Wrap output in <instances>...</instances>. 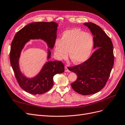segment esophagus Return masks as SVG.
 I'll return each mask as SVG.
<instances>
[{"label":"esophagus","instance_id":"34e87169","mask_svg":"<svg viewBox=\"0 0 125 125\" xmlns=\"http://www.w3.org/2000/svg\"><path fill=\"white\" fill-rule=\"evenodd\" d=\"M65 72H70V70H68L67 66H65Z\"/></svg>","mask_w":125,"mask_h":125}]
</instances>
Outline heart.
I'll return each instance as SVG.
<instances>
[{
	"label": "heart",
	"mask_w": 125,
	"mask_h": 125,
	"mask_svg": "<svg viewBox=\"0 0 125 125\" xmlns=\"http://www.w3.org/2000/svg\"><path fill=\"white\" fill-rule=\"evenodd\" d=\"M94 45L92 35L80 29L64 31L61 40L55 42L54 52L59 59H65L69 50L70 58L75 64H81L88 59Z\"/></svg>",
	"instance_id": "1"
}]
</instances>
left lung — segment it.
Here are the masks:
<instances>
[{"label": "left lung", "mask_w": 125, "mask_h": 125, "mask_svg": "<svg viewBox=\"0 0 125 125\" xmlns=\"http://www.w3.org/2000/svg\"><path fill=\"white\" fill-rule=\"evenodd\" d=\"M84 25L94 36V48L96 50L86 61L68 69L77 76V80L71 83L73 90L80 94L89 95L97 93L104 87L114 59L111 40L104 30L94 23Z\"/></svg>", "instance_id": "8db88e82"}]
</instances>
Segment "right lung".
Masks as SVG:
<instances>
[{
	"instance_id": "add662e5",
	"label": "right lung",
	"mask_w": 125,
	"mask_h": 125,
	"mask_svg": "<svg viewBox=\"0 0 125 125\" xmlns=\"http://www.w3.org/2000/svg\"><path fill=\"white\" fill-rule=\"evenodd\" d=\"M58 24L55 22H35L26 25L15 34L12 42L10 53L11 65L18 84L22 89L33 95L42 94L48 92L53 84V76L64 72L61 61H48L35 77L28 78L22 74L19 67V58L25 45L31 39H41L52 49L57 38ZM51 52L48 50L47 60Z\"/></svg>"
}]
</instances>
